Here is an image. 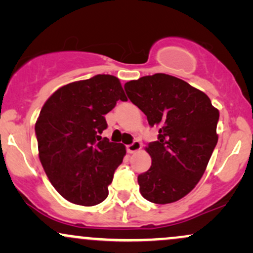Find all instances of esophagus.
I'll return each instance as SVG.
<instances>
[{"instance_id": "esophagus-1", "label": "esophagus", "mask_w": 253, "mask_h": 253, "mask_svg": "<svg viewBox=\"0 0 253 253\" xmlns=\"http://www.w3.org/2000/svg\"><path fill=\"white\" fill-rule=\"evenodd\" d=\"M141 146H143V145H141L140 141L134 140L132 144L127 145L126 149H127V152H128V153H134V152H136V151L140 150Z\"/></svg>"}]
</instances>
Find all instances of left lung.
<instances>
[{
	"mask_svg": "<svg viewBox=\"0 0 253 253\" xmlns=\"http://www.w3.org/2000/svg\"><path fill=\"white\" fill-rule=\"evenodd\" d=\"M125 90L158 128V139L146 147L152 165L138 176L140 194L158 205L178 201L205 173L217 143L219 110L205 92L170 75L129 81Z\"/></svg>",
	"mask_w": 253,
	"mask_h": 253,
	"instance_id": "left-lung-1",
	"label": "left lung"
}]
</instances>
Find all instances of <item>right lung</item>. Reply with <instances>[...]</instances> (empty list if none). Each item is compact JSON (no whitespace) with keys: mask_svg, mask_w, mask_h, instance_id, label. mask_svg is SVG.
<instances>
[{"mask_svg":"<svg viewBox=\"0 0 253 253\" xmlns=\"http://www.w3.org/2000/svg\"><path fill=\"white\" fill-rule=\"evenodd\" d=\"M127 101L119 78L96 75L66 84L48 97L36 123L39 158L58 193L75 205L95 206L108 196V185L126 149L101 133L104 115Z\"/></svg>","mask_w":253,"mask_h":253,"instance_id":"1","label":"right lung"}]
</instances>
